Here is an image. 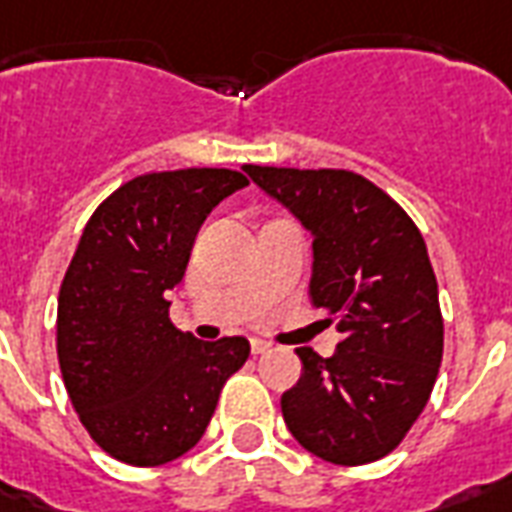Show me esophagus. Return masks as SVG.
Wrapping results in <instances>:
<instances>
[{"mask_svg":"<svg viewBox=\"0 0 512 512\" xmlns=\"http://www.w3.org/2000/svg\"><path fill=\"white\" fill-rule=\"evenodd\" d=\"M269 347H272V344L264 342V339H251V350H253V355H261V352H267Z\"/></svg>","mask_w":512,"mask_h":512,"instance_id":"esophagus-1","label":"esophagus"}]
</instances>
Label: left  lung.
<instances>
[{"label": "left lung", "mask_w": 512, "mask_h": 512, "mask_svg": "<svg viewBox=\"0 0 512 512\" xmlns=\"http://www.w3.org/2000/svg\"><path fill=\"white\" fill-rule=\"evenodd\" d=\"M243 170L312 232V304L342 334L331 358L296 350L304 371L280 398L285 425L334 465L387 457L427 406L443 358L425 237L390 194L352 170Z\"/></svg>", "instance_id": "obj_1"}]
</instances>
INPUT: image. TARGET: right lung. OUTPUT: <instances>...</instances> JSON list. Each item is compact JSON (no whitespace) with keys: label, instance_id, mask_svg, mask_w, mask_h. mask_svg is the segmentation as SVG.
I'll return each instance as SVG.
<instances>
[{"label":"right lung","instance_id":"right-lung-1","mask_svg":"<svg viewBox=\"0 0 512 512\" xmlns=\"http://www.w3.org/2000/svg\"><path fill=\"white\" fill-rule=\"evenodd\" d=\"M240 170L144 173L93 211L58 293V363L79 422L109 457L157 467L197 446L224 384L251 355L245 336L197 342L170 323L202 221Z\"/></svg>","mask_w":512,"mask_h":512}]
</instances>
